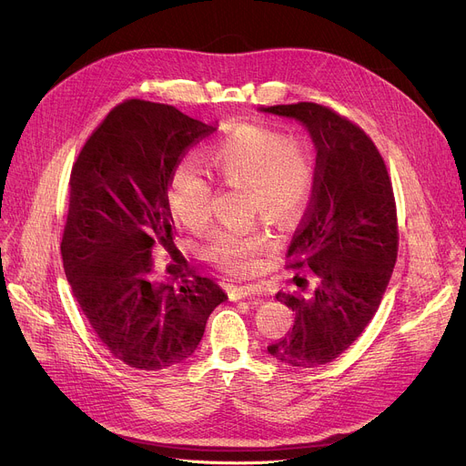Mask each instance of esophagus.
Segmentation results:
<instances>
[{
	"label": "esophagus",
	"instance_id": "obj_1",
	"mask_svg": "<svg viewBox=\"0 0 466 466\" xmlns=\"http://www.w3.org/2000/svg\"><path fill=\"white\" fill-rule=\"evenodd\" d=\"M251 295H258L257 285H239V287H232L228 290L230 300H239V299H246V297H251Z\"/></svg>",
	"mask_w": 466,
	"mask_h": 466
}]
</instances>
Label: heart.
Segmentation results:
<instances>
[{
  "instance_id": "1",
  "label": "heart",
  "mask_w": 466,
  "mask_h": 466,
  "mask_svg": "<svg viewBox=\"0 0 466 466\" xmlns=\"http://www.w3.org/2000/svg\"><path fill=\"white\" fill-rule=\"evenodd\" d=\"M208 160L218 179L246 187L251 213L276 220L297 217L315 188V160L309 147L279 130L239 125L208 147ZM211 185L192 164H179L167 185L171 209L187 227L202 225L209 215ZM272 246L262 228H217L209 234L208 255L232 272H248L257 255Z\"/></svg>"
}]
</instances>
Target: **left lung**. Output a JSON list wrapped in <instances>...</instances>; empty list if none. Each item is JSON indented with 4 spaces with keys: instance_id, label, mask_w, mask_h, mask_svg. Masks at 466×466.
Returning a JSON list of instances; mask_svg holds the SVG:
<instances>
[{
    "instance_id": "1",
    "label": "left lung",
    "mask_w": 466,
    "mask_h": 466,
    "mask_svg": "<svg viewBox=\"0 0 466 466\" xmlns=\"http://www.w3.org/2000/svg\"><path fill=\"white\" fill-rule=\"evenodd\" d=\"M260 111L300 122L317 151L311 202L287 251L315 287L308 297L278 292L295 327L268 346L285 366L315 369L344 353L380 308L399 249L393 187L372 139L332 109L300 102Z\"/></svg>"
}]
</instances>
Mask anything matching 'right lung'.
<instances>
[{
    "label": "right lung",
    "mask_w": 466,
    "mask_h": 466,
    "mask_svg": "<svg viewBox=\"0 0 466 466\" xmlns=\"http://www.w3.org/2000/svg\"><path fill=\"white\" fill-rule=\"evenodd\" d=\"M213 130L171 106L127 100L73 164L60 246L66 278L102 344L132 369L164 370L188 359L227 300L208 278L160 283L151 258L155 248L176 249L171 174Z\"/></svg>",
    "instance_id": "right-lung-1"
}]
</instances>
